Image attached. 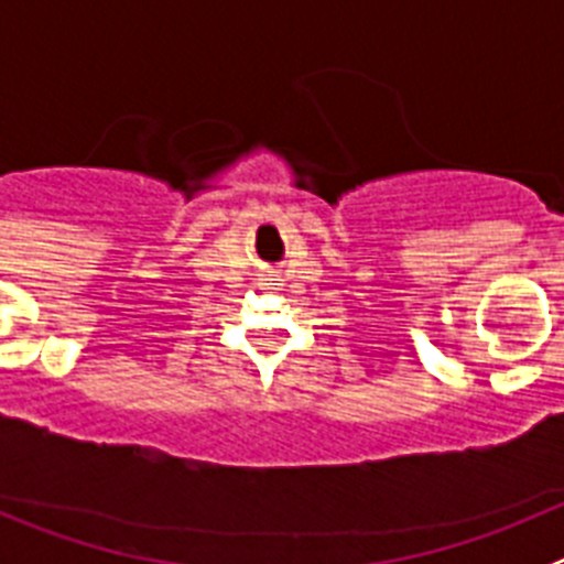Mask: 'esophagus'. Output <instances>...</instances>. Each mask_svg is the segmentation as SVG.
Wrapping results in <instances>:
<instances>
[{
  "mask_svg": "<svg viewBox=\"0 0 564 564\" xmlns=\"http://www.w3.org/2000/svg\"><path fill=\"white\" fill-rule=\"evenodd\" d=\"M262 285L273 288V285H279V282H276V279H273V276H265V279H262Z\"/></svg>",
  "mask_w": 564,
  "mask_h": 564,
  "instance_id": "1",
  "label": "esophagus"
}]
</instances>
